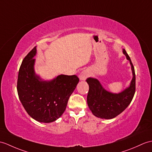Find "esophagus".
Listing matches in <instances>:
<instances>
[{"instance_id":"34e87169","label":"esophagus","mask_w":152,"mask_h":152,"mask_svg":"<svg viewBox=\"0 0 152 152\" xmlns=\"http://www.w3.org/2000/svg\"><path fill=\"white\" fill-rule=\"evenodd\" d=\"M89 76V73L87 70H83L80 73L79 78L80 80H86Z\"/></svg>"}]
</instances>
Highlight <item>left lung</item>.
Returning <instances> with one entry per match:
<instances>
[{"instance_id": "1", "label": "left lung", "mask_w": 152, "mask_h": 152, "mask_svg": "<svg viewBox=\"0 0 152 152\" xmlns=\"http://www.w3.org/2000/svg\"><path fill=\"white\" fill-rule=\"evenodd\" d=\"M122 52L129 60L132 66L133 77L129 86L119 93H113L105 90L97 79L89 77L86 82L89 89L87 94V105L92 113L96 117L111 119L124 111L133 99L135 92V73L129 56L125 49Z\"/></svg>"}]
</instances>
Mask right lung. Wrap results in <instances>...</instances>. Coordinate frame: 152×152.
I'll list each match as a JSON object with an SVG mask.
<instances>
[{
  "mask_svg": "<svg viewBox=\"0 0 152 152\" xmlns=\"http://www.w3.org/2000/svg\"><path fill=\"white\" fill-rule=\"evenodd\" d=\"M36 53L35 47L21 63L17 93L21 104L31 118L39 122L50 123L64 113L79 78L76 75H61L51 80H43L35 72L34 58Z\"/></svg>",
  "mask_w": 152,
  "mask_h": 152,
  "instance_id": "obj_1",
  "label": "right lung"
}]
</instances>
